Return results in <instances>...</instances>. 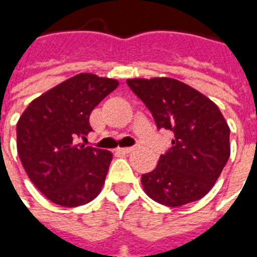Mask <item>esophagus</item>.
Wrapping results in <instances>:
<instances>
[{"mask_svg":"<svg viewBox=\"0 0 257 257\" xmlns=\"http://www.w3.org/2000/svg\"><path fill=\"white\" fill-rule=\"evenodd\" d=\"M118 151L122 153V154H129V153L135 151V147H123V149H118Z\"/></svg>","mask_w":257,"mask_h":257,"instance_id":"1","label":"esophagus"}]
</instances>
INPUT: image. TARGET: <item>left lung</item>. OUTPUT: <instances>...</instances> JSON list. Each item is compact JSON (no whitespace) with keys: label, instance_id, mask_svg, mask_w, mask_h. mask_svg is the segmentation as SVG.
<instances>
[{"label":"left lung","instance_id":"obj_1","mask_svg":"<svg viewBox=\"0 0 257 257\" xmlns=\"http://www.w3.org/2000/svg\"><path fill=\"white\" fill-rule=\"evenodd\" d=\"M126 84L150 110L157 128L173 134L172 147L142 176L147 195L167 206L202 198L230 157V128L219 107L178 79L135 78Z\"/></svg>","mask_w":257,"mask_h":257}]
</instances>
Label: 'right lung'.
I'll return each instance as SVG.
<instances>
[{"instance_id":"add662e5","label":"right lung","mask_w":257,"mask_h":257,"mask_svg":"<svg viewBox=\"0 0 257 257\" xmlns=\"http://www.w3.org/2000/svg\"><path fill=\"white\" fill-rule=\"evenodd\" d=\"M117 86L115 79L78 74L31 101L19 118L20 161L34 186L55 204L79 206L100 191L111 153L77 143L92 131V110Z\"/></svg>"}]
</instances>
